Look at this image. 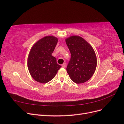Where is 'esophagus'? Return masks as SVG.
I'll list each match as a JSON object with an SVG mask.
<instances>
[{
    "label": "esophagus",
    "instance_id": "esophagus-1",
    "mask_svg": "<svg viewBox=\"0 0 124 124\" xmlns=\"http://www.w3.org/2000/svg\"><path fill=\"white\" fill-rule=\"evenodd\" d=\"M62 68H66V63H63V64L62 65Z\"/></svg>",
    "mask_w": 124,
    "mask_h": 124
}]
</instances>
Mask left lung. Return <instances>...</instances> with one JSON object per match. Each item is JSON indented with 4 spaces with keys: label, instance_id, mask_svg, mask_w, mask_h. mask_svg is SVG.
Here are the masks:
<instances>
[{
    "label": "left lung",
    "instance_id": "left-lung-1",
    "mask_svg": "<svg viewBox=\"0 0 124 124\" xmlns=\"http://www.w3.org/2000/svg\"><path fill=\"white\" fill-rule=\"evenodd\" d=\"M66 42L71 54L67 72L74 83H84L92 78L96 70L95 52L91 45L80 36H71L66 39Z\"/></svg>",
    "mask_w": 124,
    "mask_h": 124
}]
</instances>
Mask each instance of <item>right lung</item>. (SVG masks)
<instances>
[{
	"mask_svg": "<svg viewBox=\"0 0 124 124\" xmlns=\"http://www.w3.org/2000/svg\"><path fill=\"white\" fill-rule=\"evenodd\" d=\"M58 42L54 36H46L33 45L30 51L27 66L32 78L37 82L46 83L55 77L62 67L52 55Z\"/></svg>",
	"mask_w": 124,
	"mask_h": 124,
	"instance_id": "1",
	"label": "right lung"
}]
</instances>
